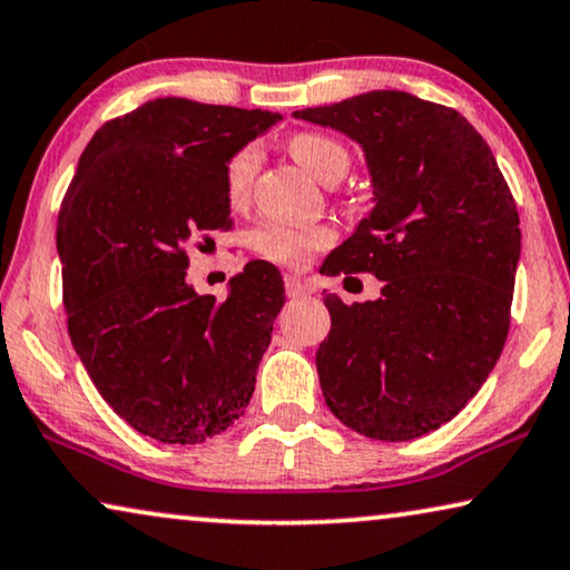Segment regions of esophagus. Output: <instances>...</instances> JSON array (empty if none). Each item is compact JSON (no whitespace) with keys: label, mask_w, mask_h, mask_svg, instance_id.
Instances as JSON below:
<instances>
[{"label":"esophagus","mask_w":570,"mask_h":570,"mask_svg":"<svg viewBox=\"0 0 570 570\" xmlns=\"http://www.w3.org/2000/svg\"><path fill=\"white\" fill-rule=\"evenodd\" d=\"M313 293L311 283H305V279L295 277V275H285V295L287 298H303V295Z\"/></svg>","instance_id":"34e87169"}]
</instances>
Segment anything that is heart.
<instances>
[{"label":"heart","mask_w":570,"mask_h":570,"mask_svg":"<svg viewBox=\"0 0 570 570\" xmlns=\"http://www.w3.org/2000/svg\"><path fill=\"white\" fill-rule=\"evenodd\" d=\"M287 151L303 169H308L313 177L321 183L334 185L346 175L350 169V151L332 136L313 134V130H303V134L291 136L287 141ZM259 151L257 146H244L230 156L226 164V197L230 205H244L252 195L254 175H257ZM332 244V230L324 226H283L275 220H267L254 228L252 246L262 257L275 262V265L285 267H303L313 254Z\"/></svg>","instance_id":"heart-1"}]
</instances>
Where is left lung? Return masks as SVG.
<instances>
[{
	"mask_svg": "<svg viewBox=\"0 0 570 570\" xmlns=\"http://www.w3.org/2000/svg\"><path fill=\"white\" fill-rule=\"evenodd\" d=\"M295 118L365 148L375 193L321 267L383 279L377 301L324 298L326 406L373 440H414L458 416L504 350L522 252L517 203L489 144L452 107L381 89Z\"/></svg>",
	"mask_w": 570,
	"mask_h": 570,
	"instance_id": "left-lung-1",
	"label": "left lung"
}]
</instances>
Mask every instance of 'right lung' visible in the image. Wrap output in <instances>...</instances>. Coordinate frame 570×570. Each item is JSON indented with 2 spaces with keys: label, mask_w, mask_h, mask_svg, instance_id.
I'll return each instance as SVG.
<instances>
[{
  "label": "right lung",
  "mask_w": 570,
  "mask_h": 570,
  "mask_svg": "<svg viewBox=\"0 0 570 570\" xmlns=\"http://www.w3.org/2000/svg\"><path fill=\"white\" fill-rule=\"evenodd\" d=\"M279 115L159 97L107 120L66 189L56 246L81 365L151 440L197 444L244 416L285 303L254 259L226 301L187 285V246L228 230L226 164Z\"/></svg>",
  "instance_id": "1"
}]
</instances>
